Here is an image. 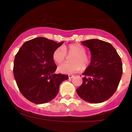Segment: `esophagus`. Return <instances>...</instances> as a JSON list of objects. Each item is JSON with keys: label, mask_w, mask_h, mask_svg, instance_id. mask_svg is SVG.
<instances>
[{"label": "esophagus", "mask_w": 132, "mask_h": 132, "mask_svg": "<svg viewBox=\"0 0 132 132\" xmlns=\"http://www.w3.org/2000/svg\"><path fill=\"white\" fill-rule=\"evenodd\" d=\"M68 77H69V79H71L72 78L74 77V75H68Z\"/></svg>", "instance_id": "obj_1"}]
</instances>
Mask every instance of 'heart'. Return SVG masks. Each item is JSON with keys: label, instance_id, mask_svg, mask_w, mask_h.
<instances>
[{"label": "heart", "instance_id": "1", "mask_svg": "<svg viewBox=\"0 0 132 132\" xmlns=\"http://www.w3.org/2000/svg\"><path fill=\"white\" fill-rule=\"evenodd\" d=\"M66 54L72 55L70 57L71 63H63L58 66L57 71L61 74H71L78 72L82 69H86L90 63V58L86 54L84 46L79 44H72L69 46L60 47L54 51L53 59L57 64L64 61Z\"/></svg>", "mask_w": 132, "mask_h": 132}]
</instances>
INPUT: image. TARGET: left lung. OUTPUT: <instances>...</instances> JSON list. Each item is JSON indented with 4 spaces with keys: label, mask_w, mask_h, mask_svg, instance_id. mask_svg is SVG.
Returning <instances> with one entry per match:
<instances>
[{
    "label": "left lung",
    "mask_w": 132,
    "mask_h": 132,
    "mask_svg": "<svg viewBox=\"0 0 132 132\" xmlns=\"http://www.w3.org/2000/svg\"><path fill=\"white\" fill-rule=\"evenodd\" d=\"M81 43L90 50L91 61L76 92L86 102H103L112 96L119 86L123 72L121 58L112 45L104 41L92 39Z\"/></svg>",
    "instance_id": "obj_1"
}]
</instances>
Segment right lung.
<instances>
[{
	"mask_svg": "<svg viewBox=\"0 0 132 132\" xmlns=\"http://www.w3.org/2000/svg\"><path fill=\"white\" fill-rule=\"evenodd\" d=\"M63 42L57 43L44 37L27 41L16 54L13 75L22 95L30 102L45 104L53 100L68 75L54 74L56 65L53 53Z\"/></svg>",
	"mask_w": 132,
	"mask_h": 132,
	"instance_id": "obj_1",
	"label": "right lung"
}]
</instances>
